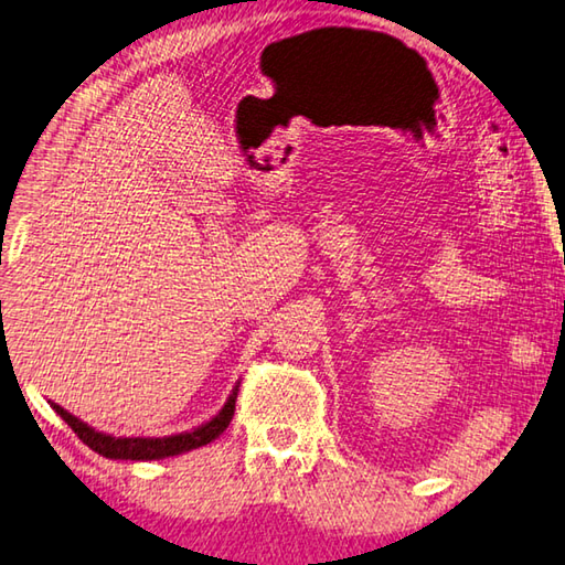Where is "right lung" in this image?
I'll list each match as a JSON object with an SVG mask.
<instances>
[{
    "label": "right lung",
    "instance_id": "obj_1",
    "mask_svg": "<svg viewBox=\"0 0 565 565\" xmlns=\"http://www.w3.org/2000/svg\"><path fill=\"white\" fill-rule=\"evenodd\" d=\"M236 396H238V386L231 391L228 401L223 403V408L214 415V418L206 420L204 425H199L194 430L167 435V438H113V435H105L90 428L88 423H83L81 418H76V415L63 411L61 406H56V403H51V406L63 420L71 425V430L76 433L90 450H95L103 457H110V460L145 462V460H162V457L182 455V452L201 448V445H209L211 440H216L218 435L228 428L233 411H236Z\"/></svg>",
    "mask_w": 565,
    "mask_h": 565
}]
</instances>
